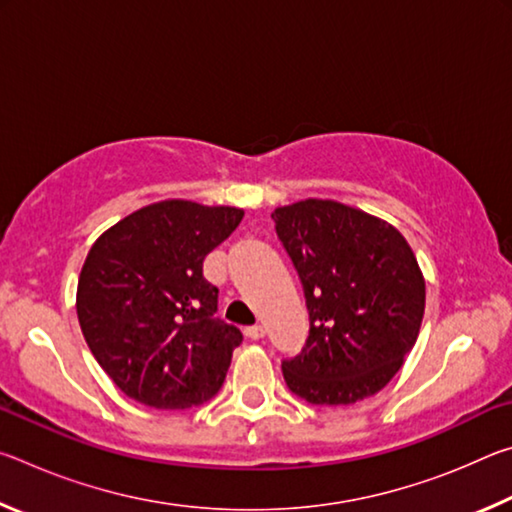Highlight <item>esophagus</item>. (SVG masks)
<instances>
[{"label":"esophagus","mask_w":512,"mask_h":512,"mask_svg":"<svg viewBox=\"0 0 512 512\" xmlns=\"http://www.w3.org/2000/svg\"><path fill=\"white\" fill-rule=\"evenodd\" d=\"M244 334L248 336L250 341H257V339H262V336H264V327L262 325H250V327L244 329Z\"/></svg>","instance_id":"1"}]
</instances>
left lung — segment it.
Returning a JSON list of instances; mask_svg holds the SVG:
<instances>
[{
    "label": "left lung",
    "instance_id": "left-lung-1",
    "mask_svg": "<svg viewBox=\"0 0 512 512\" xmlns=\"http://www.w3.org/2000/svg\"><path fill=\"white\" fill-rule=\"evenodd\" d=\"M271 216L309 309L305 348L282 361L291 393L325 406L379 393L413 350L424 316L411 246L384 219L323 198Z\"/></svg>",
    "mask_w": 512,
    "mask_h": 512
}]
</instances>
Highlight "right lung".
I'll return each instance as SVG.
<instances>
[{
	"label": "right lung",
	"mask_w": 512,
	"mask_h": 512,
	"mask_svg": "<svg viewBox=\"0 0 512 512\" xmlns=\"http://www.w3.org/2000/svg\"><path fill=\"white\" fill-rule=\"evenodd\" d=\"M241 219L239 207L169 198L92 244L76 314L94 359L135 402L189 409L219 393L241 332L214 318L219 289L203 277V259Z\"/></svg>",
	"instance_id": "right-lung-1"
}]
</instances>
